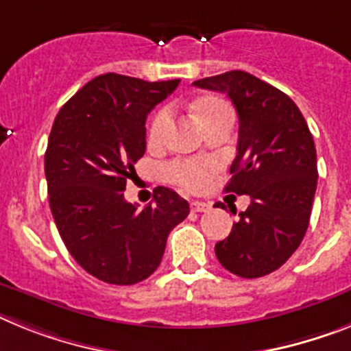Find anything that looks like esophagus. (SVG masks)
I'll use <instances>...</instances> for the list:
<instances>
[{
  "mask_svg": "<svg viewBox=\"0 0 351 351\" xmlns=\"http://www.w3.org/2000/svg\"><path fill=\"white\" fill-rule=\"evenodd\" d=\"M191 208H193L194 212H207L210 210V205L205 202H193L191 203Z\"/></svg>",
  "mask_w": 351,
  "mask_h": 351,
  "instance_id": "1",
  "label": "esophagus"
}]
</instances>
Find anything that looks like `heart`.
<instances>
[{"label":"heart","instance_id":"obj_1","mask_svg":"<svg viewBox=\"0 0 351 351\" xmlns=\"http://www.w3.org/2000/svg\"><path fill=\"white\" fill-rule=\"evenodd\" d=\"M194 110L199 116V119L203 121V125L207 121L214 119L217 114L225 110H230L228 103L223 101L221 98L216 96H207V98H202L196 105H194ZM171 123V108L162 107L160 110L153 116L152 123L148 126V141L152 144H158L164 135H166L167 126ZM216 169V164L212 160H205V158H189V160H178L175 164H171L169 169H167V175L173 182L184 187L187 191H202L205 189L210 182L212 171Z\"/></svg>","mask_w":351,"mask_h":351}]
</instances>
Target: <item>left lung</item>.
<instances>
[{
  "label": "left lung",
  "instance_id": "1",
  "mask_svg": "<svg viewBox=\"0 0 351 351\" xmlns=\"http://www.w3.org/2000/svg\"><path fill=\"white\" fill-rule=\"evenodd\" d=\"M194 85L225 93L234 103L239 141L225 191L252 199L230 235L216 244V257L241 278L269 275L298 250L311 221L317 158L307 121L287 94L246 71Z\"/></svg>",
  "mask_w": 351,
  "mask_h": 351
}]
</instances>
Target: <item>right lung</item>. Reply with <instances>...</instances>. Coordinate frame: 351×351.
<instances>
[{
	"instance_id": "right-lung-1",
	"label": "right lung",
	"mask_w": 351,
	"mask_h": 351,
	"mask_svg": "<svg viewBox=\"0 0 351 351\" xmlns=\"http://www.w3.org/2000/svg\"><path fill=\"white\" fill-rule=\"evenodd\" d=\"M180 80L146 82L107 73L85 84L55 117L44 173L49 208L67 252L114 285L148 278L169 232L189 214L175 191L157 187L144 208L123 191L146 152V117Z\"/></svg>"
}]
</instances>
